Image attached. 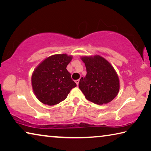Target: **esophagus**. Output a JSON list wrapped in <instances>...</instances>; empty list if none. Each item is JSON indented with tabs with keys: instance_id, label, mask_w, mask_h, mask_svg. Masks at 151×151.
I'll use <instances>...</instances> for the list:
<instances>
[{
	"instance_id": "34e87169",
	"label": "esophagus",
	"mask_w": 151,
	"mask_h": 151,
	"mask_svg": "<svg viewBox=\"0 0 151 151\" xmlns=\"http://www.w3.org/2000/svg\"><path fill=\"white\" fill-rule=\"evenodd\" d=\"M79 81H80V80H79V79H78V80H76L75 81V83H76V85H78V83H79Z\"/></svg>"
}]
</instances>
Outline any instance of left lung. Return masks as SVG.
<instances>
[{
	"mask_svg": "<svg viewBox=\"0 0 151 151\" xmlns=\"http://www.w3.org/2000/svg\"><path fill=\"white\" fill-rule=\"evenodd\" d=\"M81 58L85 65L86 75L80 79L78 87L85 98L96 104L112 101L120 88L119 79L113 66L99 55Z\"/></svg>",
	"mask_w": 151,
	"mask_h": 151,
	"instance_id": "left-lung-1",
	"label": "left lung"
}]
</instances>
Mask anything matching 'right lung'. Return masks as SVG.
<instances>
[{"instance_id": "right-lung-1", "label": "right lung", "mask_w": 151, "mask_h": 151, "mask_svg": "<svg viewBox=\"0 0 151 151\" xmlns=\"http://www.w3.org/2000/svg\"><path fill=\"white\" fill-rule=\"evenodd\" d=\"M72 56L52 55L35 68L31 81L37 98L45 104L55 105L66 99L70 90L76 86L66 66Z\"/></svg>"}]
</instances>
